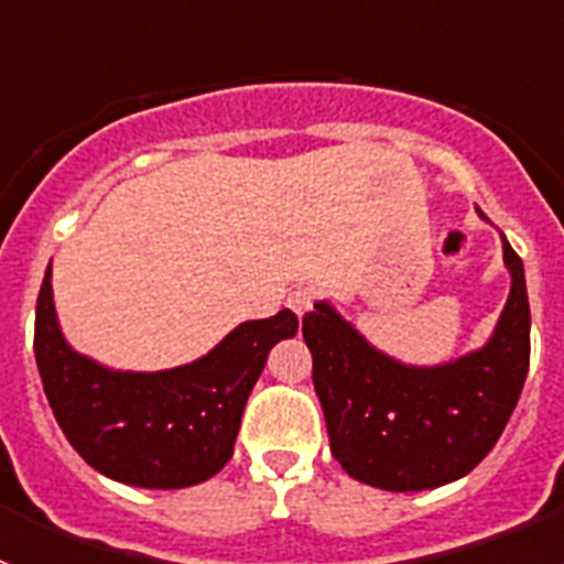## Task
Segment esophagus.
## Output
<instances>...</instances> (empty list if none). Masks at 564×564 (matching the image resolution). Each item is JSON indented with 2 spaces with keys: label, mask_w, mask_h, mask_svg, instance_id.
I'll list each match as a JSON object with an SVG mask.
<instances>
[{
  "label": "esophagus",
  "mask_w": 564,
  "mask_h": 564,
  "mask_svg": "<svg viewBox=\"0 0 564 564\" xmlns=\"http://www.w3.org/2000/svg\"><path fill=\"white\" fill-rule=\"evenodd\" d=\"M313 305H316V291H313V288L302 285V288H293V291L288 293V307H291L296 316H305Z\"/></svg>",
  "instance_id": "1"
}]
</instances>
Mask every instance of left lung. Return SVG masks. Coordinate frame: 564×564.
I'll return each mask as SVG.
<instances>
[{"mask_svg": "<svg viewBox=\"0 0 564 564\" xmlns=\"http://www.w3.org/2000/svg\"><path fill=\"white\" fill-rule=\"evenodd\" d=\"M511 293L491 341L443 367H403L364 341L330 305L302 318L330 452L383 491H421L468 475L495 449L531 361L525 271L502 239Z\"/></svg>", "mask_w": 564, "mask_h": 564, "instance_id": "left-lung-1", "label": "left lung"}]
</instances>
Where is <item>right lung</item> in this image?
<instances>
[{
  "label": "right lung",
  "mask_w": 564,
  "mask_h": 564,
  "mask_svg": "<svg viewBox=\"0 0 564 564\" xmlns=\"http://www.w3.org/2000/svg\"><path fill=\"white\" fill-rule=\"evenodd\" d=\"M296 330V313L279 311L239 325L186 367L115 372L67 347L47 268L33 350L50 410L89 466L127 486L186 488L231 460L242 410L268 352Z\"/></svg>",
  "instance_id": "right-lung-1"
}]
</instances>
